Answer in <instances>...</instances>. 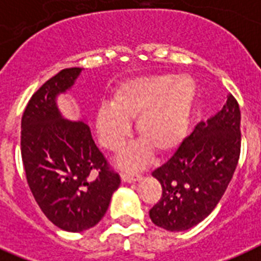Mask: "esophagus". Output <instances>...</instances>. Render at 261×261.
I'll return each mask as SVG.
<instances>
[{
    "instance_id": "esophagus-1",
    "label": "esophagus",
    "mask_w": 261,
    "mask_h": 261,
    "mask_svg": "<svg viewBox=\"0 0 261 261\" xmlns=\"http://www.w3.org/2000/svg\"><path fill=\"white\" fill-rule=\"evenodd\" d=\"M140 177H141V176H140L139 173H128V172H124V173L121 174V178L124 182L137 181V180H140Z\"/></svg>"
}]
</instances>
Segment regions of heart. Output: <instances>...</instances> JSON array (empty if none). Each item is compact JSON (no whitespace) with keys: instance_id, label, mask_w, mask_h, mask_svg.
<instances>
[{"instance_id":"obj_1","label":"heart","mask_w":261,"mask_h":261,"mask_svg":"<svg viewBox=\"0 0 261 261\" xmlns=\"http://www.w3.org/2000/svg\"><path fill=\"white\" fill-rule=\"evenodd\" d=\"M196 98L195 83L171 74L129 80L113 92L111 104H102L96 115L101 143L118 150L129 133V120H136V133L145 145L165 153L184 139ZM145 145L126 150L124 167L141 165L148 154Z\"/></svg>"}]
</instances>
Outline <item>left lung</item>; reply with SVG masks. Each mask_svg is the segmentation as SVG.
<instances>
[{
	"mask_svg": "<svg viewBox=\"0 0 261 261\" xmlns=\"http://www.w3.org/2000/svg\"><path fill=\"white\" fill-rule=\"evenodd\" d=\"M240 108L232 94L220 112L200 121L171 159L154 169L163 188L150 220L171 232L187 231L219 204L238 167L242 133Z\"/></svg>",
	"mask_w": 261,
	"mask_h": 261,
	"instance_id": "1",
	"label": "left lung"
}]
</instances>
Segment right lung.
Segmentation results:
<instances>
[{
    "label": "right lung",
    "instance_id": "add662e5",
    "mask_svg": "<svg viewBox=\"0 0 261 261\" xmlns=\"http://www.w3.org/2000/svg\"><path fill=\"white\" fill-rule=\"evenodd\" d=\"M81 68H66L32 96L21 120L27 181L44 215L66 232L94 227L121 178L108 164L84 121L62 118L56 97L73 87Z\"/></svg>",
    "mask_w": 261,
    "mask_h": 261
}]
</instances>
